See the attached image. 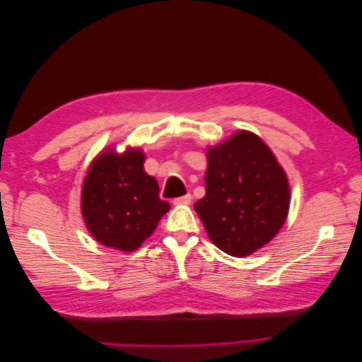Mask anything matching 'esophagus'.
<instances>
[{
	"label": "esophagus",
	"instance_id": "34e87169",
	"mask_svg": "<svg viewBox=\"0 0 362 362\" xmlns=\"http://www.w3.org/2000/svg\"><path fill=\"white\" fill-rule=\"evenodd\" d=\"M190 202H192V194L190 193L180 196V198H177V199H173L175 205H189Z\"/></svg>",
	"mask_w": 362,
	"mask_h": 362
}]
</instances>
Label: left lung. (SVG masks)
<instances>
[{"instance_id":"obj_1","label":"left lung","mask_w":362,"mask_h":362,"mask_svg":"<svg viewBox=\"0 0 362 362\" xmlns=\"http://www.w3.org/2000/svg\"><path fill=\"white\" fill-rule=\"evenodd\" d=\"M205 196L194 204L211 242L247 257L278 234L288 214L290 189L269 146L249 131L208 148Z\"/></svg>"}]
</instances>
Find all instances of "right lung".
<instances>
[{
  "instance_id": "right-lung-1",
  "label": "right lung",
  "mask_w": 362,
  "mask_h": 362,
  "mask_svg": "<svg viewBox=\"0 0 362 362\" xmlns=\"http://www.w3.org/2000/svg\"><path fill=\"white\" fill-rule=\"evenodd\" d=\"M140 149L124 154L104 151L90 164L83 182L81 213L101 245L131 252L154 233L170 205L160 199L156 178L144 169Z\"/></svg>"
}]
</instances>
